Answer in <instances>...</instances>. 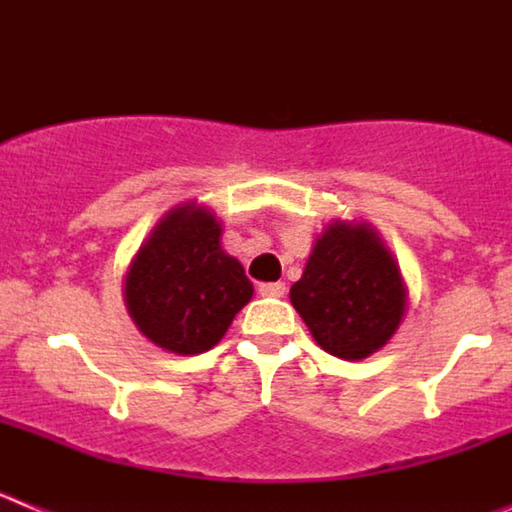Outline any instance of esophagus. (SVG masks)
Returning a JSON list of instances; mask_svg holds the SVG:
<instances>
[{
  "label": "esophagus",
  "mask_w": 512,
  "mask_h": 512,
  "mask_svg": "<svg viewBox=\"0 0 512 512\" xmlns=\"http://www.w3.org/2000/svg\"><path fill=\"white\" fill-rule=\"evenodd\" d=\"M284 292H287V284L284 282H269L259 287L261 297H284Z\"/></svg>",
  "instance_id": "1"
}]
</instances>
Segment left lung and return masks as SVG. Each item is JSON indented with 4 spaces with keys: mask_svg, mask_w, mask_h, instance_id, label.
<instances>
[{
    "mask_svg": "<svg viewBox=\"0 0 512 512\" xmlns=\"http://www.w3.org/2000/svg\"><path fill=\"white\" fill-rule=\"evenodd\" d=\"M289 300L323 351L361 361L397 333L408 310V287L372 223L336 217L312 243Z\"/></svg>",
    "mask_w": 512,
    "mask_h": 512,
    "instance_id": "1",
    "label": "left lung"
}]
</instances>
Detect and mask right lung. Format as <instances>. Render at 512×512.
<instances>
[{"label":"right lung","mask_w":512,"mask_h":512,"mask_svg":"<svg viewBox=\"0 0 512 512\" xmlns=\"http://www.w3.org/2000/svg\"><path fill=\"white\" fill-rule=\"evenodd\" d=\"M223 223L197 200L171 207L140 243L122 282L135 328L179 356L205 354L251 302L241 261L220 243Z\"/></svg>","instance_id":"add662e5"}]
</instances>
